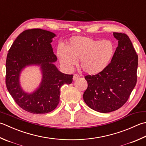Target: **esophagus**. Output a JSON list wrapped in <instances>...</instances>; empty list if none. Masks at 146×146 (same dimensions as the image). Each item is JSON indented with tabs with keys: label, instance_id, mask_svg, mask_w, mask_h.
<instances>
[{
	"label": "esophagus",
	"instance_id": "obj_1",
	"mask_svg": "<svg viewBox=\"0 0 146 146\" xmlns=\"http://www.w3.org/2000/svg\"><path fill=\"white\" fill-rule=\"evenodd\" d=\"M79 78H80V76L78 75V74H74L73 77V80L74 81H75Z\"/></svg>",
	"mask_w": 146,
	"mask_h": 146
}]
</instances>
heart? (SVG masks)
I'll return each mask as SVG.
<instances>
[{"label": "heart", "mask_w": 146, "mask_h": 146, "mask_svg": "<svg viewBox=\"0 0 146 146\" xmlns=\"http://www.w3.org/2000/svg\"><path fill=\"white\" fill-rule=\"evenodd\" d=\"M115 52L111 40H99L85 36H73L66 47H59L57 54L61 64L71 68L80 60V69L87 75H96L106 68Z\"/></svg>", "instance_id": "b5f03b06"}]
</instances>
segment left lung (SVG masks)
Masks as SVG:
<instances>
[{
  "mask_svg": "<svg viewBox=\"0 0 146 146\" xmlns=\"http://www.w3.org/2000/svg\"><path fill=\"white\" fill-rule=\"evenodd\" d=\"M118 40L111 62L96 75L85 76L88 87L83 95L85 103L100 113L116 111L126 102L137 83L138 56L127 35L114 32Z\"/></svg>",
  "mask_w": 146,
  "mask_h": 146,
  "instance_id": "1",
  "label": "left lung"
}]
</instances>
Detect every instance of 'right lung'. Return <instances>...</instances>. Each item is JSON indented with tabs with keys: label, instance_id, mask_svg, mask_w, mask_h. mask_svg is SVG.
<instances>
[{
	"label": "right lung",
	"instance_id": "obj_1",
	"mask_svg": "<svg viewBox=\"0 0 146 146\" xmlns=\"http://www.w3.org/2000/svg\"><path fill=\"white\" fill-rule=\"evenodd\" d=\"M55 34L34 28L25 30L16 38L6 59L5 84L9 92L19 106L33 114L53 111L59 102L60 89L72 83L73 75L61 73L53 63L57 57L51 46ZM39 65L42 73L39 87L31 94L25 93L19 84V75L27 65Z\"/></svg>",
	"mask_w": 146,
	"mask_h": 146
}]
</instances>
